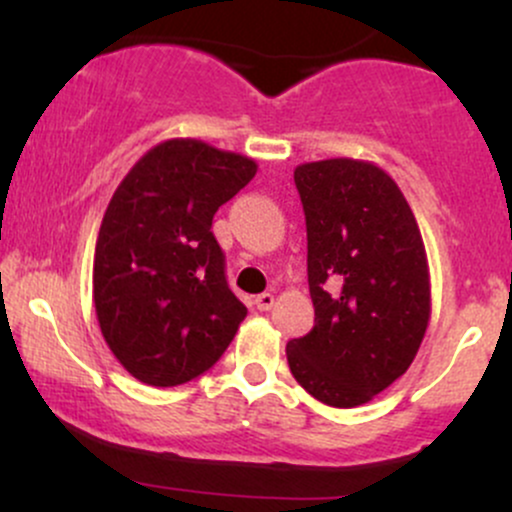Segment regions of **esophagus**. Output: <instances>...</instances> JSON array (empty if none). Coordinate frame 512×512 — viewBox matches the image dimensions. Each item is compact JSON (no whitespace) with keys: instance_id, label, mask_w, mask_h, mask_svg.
Returning <instances> with one entry per match:
<instances>
[{"instance_id":"esophagus-1","label":"esophagus","mask_w":512,"mask_h":512,"mask_svg":"<svg viewBox=\"0 0 512 512\" xmlns=\"http://www.w3.org/2000/svg\"><path fill=\"white\" fill-rule=\"evenodd\" d=\"M274 293H260V296L255 298V305L257 310H272L274 308Z\"/></svg>"}]
</instances>
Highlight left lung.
Wrapping results in <instances>:
<instances>
[{
    "label": "left lung",
    "instance_id": "8db88e82",
    "mask_svg": "<svg viewBox=\"0 0 512 512\" xmlns=\"http://www.w3.org/2000/svg\"><path fill=\"white\" fill-rule=\"evenodd\" d=\"M308 228L315 327L286 344L322 404L361 407L407 373L431 320V274L409 202L383 168L325 158L293 170Z\"/></svg>",
    "mask_w": 512,
    "mask_h": 512
}]
</instances>
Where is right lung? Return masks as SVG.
Segmentation results:
<instances>
[{
    "instance_id": "right-lung-1",
    "label": "right lung",
    "mask_w": 512,
    "mask_h": 512,
    "mask_svg": "<svg viewBox=\"0 0 512 512\" xmlns=\"http://www.w3.org/2000/svg\"><path fill=\"white\" fill-rule=\"evenodd\" d=\"M255 173L248 156L166 139L117 185L93 255V303L105 344L142 383L207 373L248 315L228 289L211 219Z\"/></svg>"
}]
</instances>
